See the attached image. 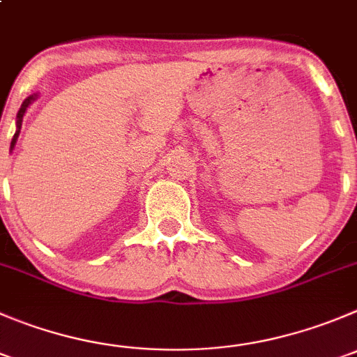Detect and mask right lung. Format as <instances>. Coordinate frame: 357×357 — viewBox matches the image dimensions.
Listing matches in <instances>:
<instances>
[{"label": "right lung", "instance_id": "1", "mask_svg": "<svg viewBox=\"0 0 357 357\" xmlns=\"http://www.w3.org/2000/svg\"><path fill=\"white\" fill-rule=\"evenodd\" d=\"M36 98H38V94H31V96L26 98V100L22 101V105H20L19 112H17V122H15V124H17V130H15V135H13V138H12V144H10V152H12L13 149H15L17 138H19L20 128H22V119H24V115H26V112H28L29 105H31L33 101L36 100Z\"/></svg>", "mask_w": 357, "mask_h": 357}]
</instances>
